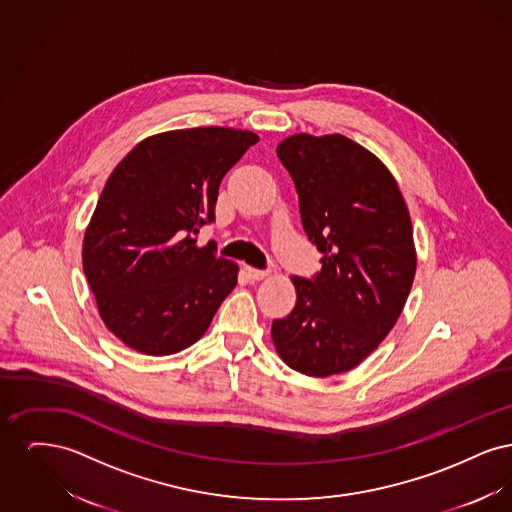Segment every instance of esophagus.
Returning <instances> with one entry per match:
<instances>
[{
    "label": "esophagus",
    "mask_w": 512,
    "mask_h": 512,
    "mask_svg": "<svg viewBox=\"0 0 512 512\" xmlns=\"http://www.w3.org/2000/svg\"><path fill=\"white\" fill-rule=\"evenodd\" d=\"M247 276L253 280V282H259L263 278H267L268 270H261V268L247 267Z\"/></svg>",
    "instance_id": "obj_1"
}]
</instances>
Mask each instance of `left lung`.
<instances>
[{
	"instance_id": "obj_1",
	"label": "left lung",
	"mask_w": 512,
	"mask_h": 512,
	"mask_svg": "<svg viewBox=\"0 0 512 512\" xmlns=\"http://www.w3.org/2000/svg\"><path fill=\"white\" fill-rule=\"evenodd\" d=\"M276 155L322 268L293 276L297 301L272 320V341L293 370L326 378L363 363L401 315L416 270L411 217L384 163L341 134H295Z\"/></svg>"
}]
</instances>
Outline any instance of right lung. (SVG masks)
I'll return each mask as SVG.
<instances>
[{"label": "right lung", "instance_id": "1", "mask_svg": "<svg viewBox=\"0 0 512 512\" xmlns=\"http://www.w3.org/2000/svg\"><path fill=\"white\" fill-rule=\"evenodd\" d=\"M259 142L199 126L146 138L111 172L84 236L82 265L105 326L146 355L199 340L238 284V265L197 245L215 222L224 174Z\"/></svg>", "mask_w": 512, "mask_h": 512}]
</instances>
